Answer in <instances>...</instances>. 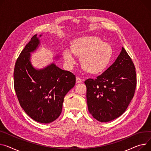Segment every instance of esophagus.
<instances>
[{"label":"esophagus","mask_w":151,"mask_h":151,"mask_svg":"<svg viewBox=\"0 0 151 151\" xmlns=\"http://www.w3.org/2000/svg\"><path fill=\"white\" fill-rule=\"evenodd\" d=\"M76 83H81L82 82V79L80 78L79 77H76Z\"/></svg>","instance_id":"34e87169"}]
</instances>
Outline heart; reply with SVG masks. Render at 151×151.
<instances>
[{
  "label": "heart",
  "mask_w": 151,
  "mask_h": 151,
  "mask_svg": "<svg viewBox=\"0 0 151 151\" xmlns=\"http://www.w3.org/2000/svg\"><path fill=\"white\" fill-rule=\"evenodd\" d=\"M112 48L98 37L83 36L72 42L71 50L65 49L63 56L67 65L72 67L76 63L75 56L80 57V63L87 73L98 74L106 68L112 57Z\"/></svg>",
  "instance_id": "heart-1"
}]
</instances>
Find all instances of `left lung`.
Returning a JSON list of instances; mask_svg holds the SVG:
<instances>
[{"mask_svg":"<svg viewBox=\"0 0 151 151\" xmlns=\"http://www.w3.org/2000/svg\"><path fill=\"white\" fill-rule=\"evenodd\" d=\"M87 103L88 111L100 122L121 116L134 95L137 77L134 64L125 49L114 64L96 79H88Z\"/></svg>","mask_w":151,"mask_h":151,"instance_id":"left-lung-1","label":"left lung"}]
</instances>
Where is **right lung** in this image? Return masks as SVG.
<instances>
[{
  "mask_svg": "<svg viewBox=\"0 0 151 151\" xmlns=\"http://www.w3.org/2000/svg\"><path fill=\"white\" fill-rule=\"evenodd\" d=\"M39 45L40 40L35 35L20 54L14 67V86L25 113L37 122L50 123L61 115L64 98L74 87L76 77L54 63L42 69L35 68L30 53Z\"/></svg>",
  "mask_w": 151,
  "mask_h": 151,
  "instance_id": "obj_1",
  "label": "right lung"
}]
</instances>
